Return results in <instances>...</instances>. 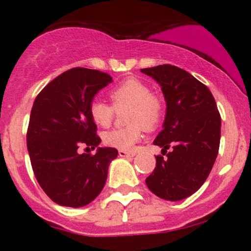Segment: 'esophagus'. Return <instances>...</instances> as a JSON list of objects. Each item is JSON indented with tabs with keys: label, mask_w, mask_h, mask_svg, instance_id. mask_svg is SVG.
<instances>
[{
	"label": "esophagus",
	"mask_w": 251,
	"mask_h": 251,
	"mask_svg": "<svg viewBox=\"0 0 251 251\" xmlns=\"http://www.w3.org/2000/svg\"><path fill=\"white\" fill-rule=\"evenodd\" d=\"M134 152H127L124 151V150H119V155L120 157H134Z\"/></svg>",
	"instance_id": "1"
}]
</instances>
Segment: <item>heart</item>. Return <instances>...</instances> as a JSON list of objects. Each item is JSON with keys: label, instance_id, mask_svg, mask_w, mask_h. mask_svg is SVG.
<instances>
[{"label": "heart", "instance_id": "heart-1", "mask_svg": "<svg viewBox=\"0 0 251 251\" xmlns=\"http://www.w3.org/2000/svg\"><path fill=\"white\" fill-rule=\"evenodd\" d=\"M112 105L94 99L89 105V116L100 127H108L113 122L116 111L128 107L125 122L128 125L114 128L102 135L106 145L127 151L140 140L143 126L154 128L162 120L164 101L159 94L151 92V87L143 80L129 77L113 87L108 93Z\"/></svg>", "mask_w": 251, "mask_h": 251}]
</instances>
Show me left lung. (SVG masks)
Segmentation results:
<instances>
[{
    "instance_id": "8db88e82",
    "label": "left lung",
    "mask_w": 251,
    "mask_h": 251,
    "mask_svg": "<svg viewBox=\"0 0 251 251\" xmlns=\"http://www.w3.org/2000/svg\"><path fill=\"white\" fill-rule=\"evenodd\" d=\"M140 71L162 86L168 105L163 129L153 142L167 157H155L146 185L163 200H184L211 172L220 149L221 114L210 89L186 71L171 65Z\"/></svg>"
}]
</instances>
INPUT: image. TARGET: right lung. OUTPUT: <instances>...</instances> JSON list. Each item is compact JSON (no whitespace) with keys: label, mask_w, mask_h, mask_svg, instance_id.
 Instances as JSON below:
<instances>
[{"label":"right lung","mask_w":251,"mask_h":251,"mask_svg":"<svg viewBox=\"0 0 251 251\" xmlns=\"http://www.w3.org/2000/svg\"><path fill=\"white\" fill-rule=\"evenodd\" d=\"M112 82L109 74L83 67L63 72L37 94L27 129L31 168L46 195L62 206L80 208L101 192L108 165L118 151L98 148L101 139L89 116V105L100 89Z\"/></svg>","instance_id":"1"}]
</instances>
